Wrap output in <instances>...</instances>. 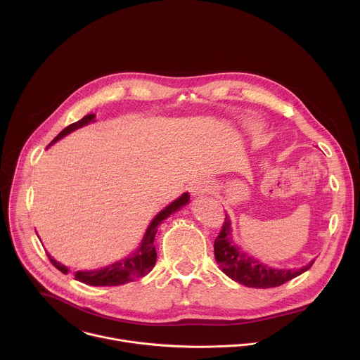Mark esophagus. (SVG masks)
<instances>
[{
  "mask_svg": "<svg viewBox=\"0 0 360 360\" xmlns=\"http://www.w3.org/2000/svg\"><path fill=\"white\" fill-rule=\"evenodd\" d=\"M189 192H191V195H193V196L203 195L205 192H210V186H208L207 184H205V182L198 181V182H193V184L189 186Z\"/></svg>",
  "mask_w": 360,
  "mask_h": 360,
  "instance_id": "1",
  "label": "esophagus"
}]
</instances>
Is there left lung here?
Listing matches in <instances>:
<instances>
[{
    "label": "left lung",
    "instance_id": "8db88e82",
    "mask_svg": "<svg viewBox=\"0 0 360 360\" xmlns=\"http://www.w3.org/2000/svg\"><path fill=\"white\" fill-rule=\"evenodd\" d=\"M231 231V219L225 214V221L219 235L215 239L214 250L217 262L219 264L222 272L240 285L258 289L276 288L302 275L314 265L312 261L299 269L271 268L236 246L232 240Z\"/></svg>",
    "mask_w": 360,
    "mask_h": 360
}]
</instances>
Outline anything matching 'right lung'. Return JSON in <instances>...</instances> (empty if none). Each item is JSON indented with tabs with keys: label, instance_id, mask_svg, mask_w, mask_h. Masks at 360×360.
<instances>
[{
	"label": "right lung",
	"instance_id": "right-lung-1",
	"mask_svg": "<svg viewBox=\"0 0 360 360\" xmlns=\"http://www.w3.org/2000/svg\"><path fill=\"white\" fill-rule=\"evenodd\" d=\"M94 118H95V115L89 114V115H85L82 120L68 125L53 139V142H51L49 145H53L54 142H57L63 136L68 135L70 132L88 125L89 122L94 121ZM188 202H189V193L185 192L178 199H175L172 203H169L168 207L165 210H162L155 218H153L142 238L139 248L136 249L135 253L129 255L128 258H125L120 262H115L110 266L96 269V271H78V272H75V279L82 283L91 285V286H118V285L132 282L135 278H141V276H145L146 274H149L152 271L153 265H155V262H157V250H155V245H153V239H155L160 224L164 219H167L171 214L181 210ZM48 258H49L51 264H53L58 271H61L63 274L68 272L67 266L61 265L60 262L51 258L49 255H48Z\"/></svg>",
	"mask_w": 360,
	"mask_h": 360
}]
</instances>
